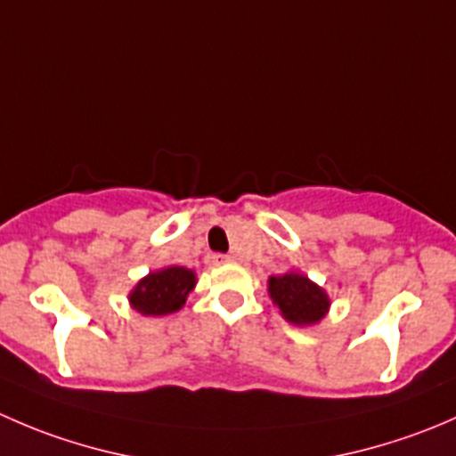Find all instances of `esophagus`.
<instances>
[{"label":"esophagus","mask_w":456,"mask_h":456,"mask_svg":"<svg viewBox=\"0 0 456 456\" xmlns=\"http://www.w3.org/2000/svg\"><path fill=\"white\" fill-rule=\"evenodd\" d=\"M207 262L214 266L218 265H224V262H232V256H224V254H209L207 256Z\"/></svg>","instance_id":"1"}]
</instances>
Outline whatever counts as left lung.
<instances>
[{"mask_svg": "<svg viewBox=\"0 0 456 456\" xmlns=\"http://www.w3.org/2000/svg\"><path fill=\"white\" fill-rule=\"evenodd\" d=\"M269 296L287 322L296 326H314L329 314L330 300L322 287L297 271L271 275Z\"/></svg>", "mask_w": 456, "mask_h": 456, "instance_id": "8db88e82", "label": "left lung"}]
</instances>
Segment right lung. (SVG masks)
<instances>
[{"instance_id": "add662e5", "label": "right lung", "mask_w": 456, "mask_h": 456, "mask_svg": "<svg viewBox=\"0 0 456 456\" xmlns=\"http://www.w3.org/2000/svg\"><path fill=\"white\" fill-rule=\"evenodd\" d=\"M194 287V271L185 266H165V269L151 271L136 282L130 293V305L141 315L159 317L176 314L183 309Z\"/></svg>"}]
</instances>
